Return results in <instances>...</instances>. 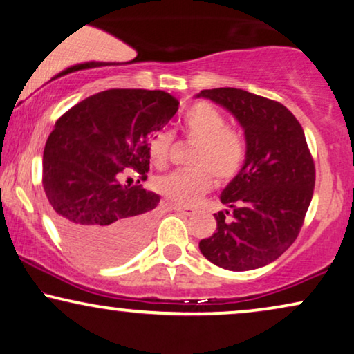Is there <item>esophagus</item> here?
I'll return each instance as SVG.
<instances>
[{"label": "esophagus", "instance_id": "esophagus-1", "mask_svg": "<svg viewBox=\"0 0 354 354\" xmlns=\"http://www.w3.org/2000/svg\"><path fill=\"white\" fill-rule=\"evenodd\" d=\"M174 209H176L177 212H182V214H185V216H192L193 212H195V209H193V207H188V206H178V205L174 206Z\"/></svg>", "mask_w": 354, "mask_h": 354}]
</instances>
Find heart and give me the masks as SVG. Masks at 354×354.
Segmentation results:
<instances>
[{
  "mask_svg": "<svg viewBox=\"0 0 354 354\" xmlns=\"http://www.w3.org/2000/svg\"><path fill=\"white\" fill-rule=\"evenodd\" d=\"M182 129L196 140L198 148L192 158L195 169L174 171L154 180V188L167 200L180 206H190L212 185V176L225 182L234 178L243 167L246 145L240 133L229 129L227 119L207 103H198L187 111ZM171 135L159 132L149 140V159L154 166H164L169 158Z\"/></svg>",
  "mask_w": 354,
  "mask_h": 354,
  "instance_id": "1",
  "label": "heart"
}]
</instances>
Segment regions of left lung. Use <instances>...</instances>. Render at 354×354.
<instances>
[{
  "label": "left lung",
  "instance_id": "8db88e82",
  "mask_svg": "<svg viewBox=\"0 0 354 354\" xmlns=\"http://www.w3.org/2000/svg\"><path fill=\"white\" fill-rule=\"evenodd\" d=\"M245 130L246 159L221 193L232 209L214 214L217 229L200 241L206 259L222 269L251 270L272 263L301 230L316 169L297 118L279 101L240 88L201 90Z\"/></svg>",
  "mask_w": 354,
  "mask_h": 354
}]
</instances>
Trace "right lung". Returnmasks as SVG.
<instances>
[{"instance_id":"obj_1","label":"right lung","mask_w":354,"mask_h":354,"mask_svg":"<svg viewBox=\"0 0 354 354\" xmlns=\"http://www.w3.org/2000/svg\"><path fill=\"white\" fill-rule=\"evenodd\" d=\"M178 101L161 90L113 88L88 96L56 120L43 151V188L67 245L93 264L129 259L147 243L159 195L122 185L147 180L149 140Z\"/></svg>"}]
</instances>
